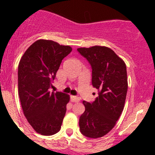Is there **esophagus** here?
I'll list each match as a JSON object with an SVG mask.
<instances>
[{"label":"esophagus","instance_id":"1","mask_svg":"<svg viewBox=\"0 0 155 155\" xmlns=\"http://www.w3.org/2000/svg\"><path fill=\"white\" fill-rule=\"evenodd\" d=\"M70 100H71L72 102H74V103H76V102H79V97H76V96H71L70 97Z\"/></svg>","mask_w":155,"mask_h":155}]
</instances>
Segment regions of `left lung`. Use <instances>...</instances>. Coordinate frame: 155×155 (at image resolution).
I'll return each mask as SVG.
<instances>
[{"label": "left lung", "mask_w": 155, "mask_h": 155, "mask_svg": "<svg viewBox=\"0 0 155 155\" xmlns=\"http://www.w3.org/2000/svg\"><path fill=\"white\" fill-rule=\"evenodd\" d=\"M92 69L91 83L99 91L94 101H84L85 110L79 118L80 132L88 138L107 134L116 124L127 91V68L124 61L106 46L79 48Z\"/></svg>", "instance_id": "left-lung-1"}]
</instances>
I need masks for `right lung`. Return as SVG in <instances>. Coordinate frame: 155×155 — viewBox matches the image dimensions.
I'll return each mask as SVG.
<instances>
[{
    "instance_id": "right-lung-1",
    "label": "right lung",
    "mask_w": 155,
    "mask_h": 155,
    "mask_svg": "<svg viewBox=\"0 0 155 155\" xmlns=\"http://www.w3.org/2000/svg\"><path fill=\"white\" fill-rule=\"evenodd\" d=\"M71 51L69 46L39 40L20 60L18 86L21 108L29 124L41 135L51 136L61 130L70 97L49 88L62 60Z\"/></svg>"
}]
</instances>
